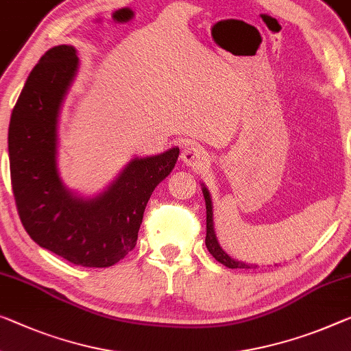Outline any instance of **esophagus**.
Wrapping results in <instances>:
<instances>
[{
    "label": "esophagus",
    "instance_id": "34e87169",
    "mask_svg": "<svg viewBox=\"0 0 351 351\" xmlns=\"http://www.w3.org/2000/svg\"><path fill=\"white\" fill-rule=\"evenodd\" d=\"M182 160L186 166L199 169L208 163V154L201 147V145L190 144L182 150Z\"/></svg>",
    "mask_w": 351,
    "mask_h": 351
}]
</instances>
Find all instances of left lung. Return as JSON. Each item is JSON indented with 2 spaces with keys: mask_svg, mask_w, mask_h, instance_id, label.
Returning a JSON list of instances; mask_svg holds the SVG:
<instances>
[{
  "mask_svg": "<svg viewBox=\"0 0 351 351\" xmlns=\"http://www.w3.org/2000/svg\"><path fill=\"white\" fill-rule=\"evenodd\" d=\"M202 193H204V199H206V208H207V235H206V246L210 254H212L219 263H223L228 268H251V267H257V265H247L245 262H239L234 261V258L229 257L226 252L223 251V247L219 246L217 235H215V229H213V210H212V199H210V193L206 186H202Z\"/></svg>",
  "mask_w": 351,
  "mask_h": 351,
  "instance_id": "1",
  "label": "left lung"
}]
</instances>
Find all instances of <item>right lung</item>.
I'll return each instance as SVG.
<instances>
[{
  "label": "right lung",
  "mask_w": 351,
  "mask_h": 351,
  "mask_svg": "<svg viewBox=\"0 0 351 351\" xmlns=\"http://www.w3.org/2000/svg\"><path fill=\"white\" fill-rule=\"evenodd\" d=\"M78 69L77 50L50 48L32 69L9 123L10 182L25 230L73 265L111 267L138 240L150 194L174 169L179 147L133 158L104 193L73 196L58 174V117Z\"/></svg>",
  "instance_id": "1"
}]
</instances>
